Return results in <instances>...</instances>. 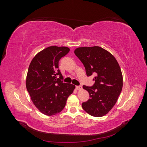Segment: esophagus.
<instances>
[{
    "label": "esophagus",
    "instance_id": "esophagus-1",
    "mask_svg": "<svg viewBox=\"0 0 147 147\" xmlns=\"http://www.w3.org/2000/svg\"><path fill=\"white\" fill-rule=\"evenodd\" d=\"M76 89H77V90H81L82 89V87L81 86H77Z\"/></svg>",
    "mask_w": 147,
    "mask_h": 147
}]
</instances>
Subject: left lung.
Wrapping results in <instances>:
<instances>
[{"mask_svg":"<svg viewBox=\"0 0 147 147\" xmlns=\"http://www.w3.org/2000/svg\"><path fill=\"white\" fill-rule=\"evenodd\" d=\"M74 53L83 64L87 76L95 75L92 86H83L90 98L82 103V108L92 117H103L113 108L121 92L120 67L115 57L100 47H80Z\"/></svg>","mask_w":147,"mask_h":147,"instance_id":"obj_1","label":"left lung"}]
</instances>
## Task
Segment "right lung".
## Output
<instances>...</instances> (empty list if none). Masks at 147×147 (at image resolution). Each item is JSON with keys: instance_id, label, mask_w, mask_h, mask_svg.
I'll use <instances>...</instances> for the list:
<instances>
[{"instance_id": "obj_1", "label": "right lung", "mask_w": 147, "mask_h": 147, "mask_svg": "<svg viewBox=\"0 0 147 147\" xmlns=\"http://www.w3.org/2000/svg\"><path fill=\"white\" fill-rule=\"evenodd\" d=\"M69 51L66 47H49L37 53L29 67L26 88L35 106L48 116L64 109L75 88L74 84L61 80L63 77L59 69V60Z\"/></svg>"}]
</instances>
